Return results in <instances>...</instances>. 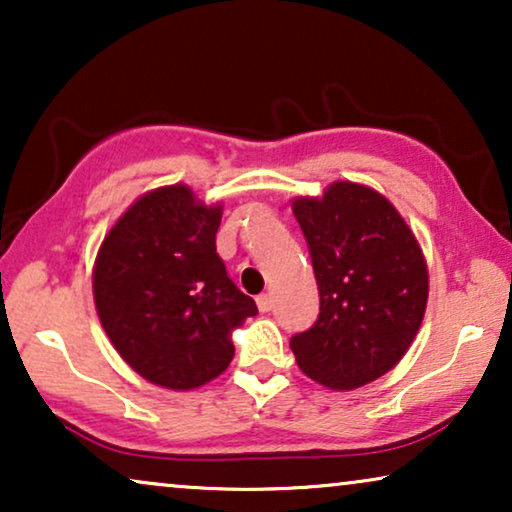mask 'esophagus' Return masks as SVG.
I'll return each instance as SVG.
<instances>
[{"instance_id":"esophagus-1","label":"esophagus","mask_w":512,"mask_h":512,"mask_svg":"<svg viewBox=\"0 0 512 512\" xmlns=\"http://www.w3.org/2000/svg\"><path fill=\"white\" fill-rule=\"evenodd\" d=\"M256 305L261 312H270L272 307H275V300H272L270 293H261V296L256 298Z\"/></svg>"}]
</instances>
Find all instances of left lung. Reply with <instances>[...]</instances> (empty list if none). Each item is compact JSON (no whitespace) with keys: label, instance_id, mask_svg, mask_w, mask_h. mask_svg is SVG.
<instances>
[{"label":"left lung","instance_id":"1","mask_svg":"<svg viewBox=\"0 0 512 512\" xmlns=\"http://www.w3.org/2000/svg\"><path fill=\"white\" fill-rule=\"evenodd\" d=\"M293 214L319 286V317L293 335V354L324 387H363L403 359L422 324V249L387 198L352 181L296 200Z\"/></svg>","mask_w":512,"mask_h":512}]
</instances>
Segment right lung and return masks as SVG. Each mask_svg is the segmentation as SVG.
<instances>
[{"instance_id": "add662e5", "label": "right lung", "mask_w": 512, "mask_h": 512, "mask_svg": "<svg viewBox=\"0 0 512 512\" xmlns=\"http://www.w3.org/2000/svg\"><path fill=\"white\" fill-rule=\"evenodd\" d=\"M221 207L186 186L146 193L104 237L93 291L111 345L167 389H195L233 361L230 331L258 314L216 254Z\"/></svg>"}]
</instances>
